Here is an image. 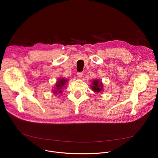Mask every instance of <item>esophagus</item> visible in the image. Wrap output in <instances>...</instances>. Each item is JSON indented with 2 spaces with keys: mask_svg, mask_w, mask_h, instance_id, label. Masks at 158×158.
Here are the masks:
<instances>
[{
  "mask_svg": "<svg viewBox=\"0 0 158 158\" xmlns=\"http://www.w3.org/2000/svg\"><path fill=\"white\" fill-rule=\"evenodd\" d=\"M82 76H83V72H78V73H77V76H78V77L81 78V77H82Z\"/></svg>",
  "mask_w": 158,
  "mask_h": 158,
  "instance_id": "obj_1",
  "label": "esophagus"
}]
</instances>
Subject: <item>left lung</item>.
<instances>
[{
    "instance_id": "obj_1",
    "label": "left lung",
    "mask_w": 158,
    "mask_h": 158,
    "mask_svg": "<svg viewBox=\"0 0 158 158\" xmlns=\"http://www.w3.org/2000/svg\"><path fill=\"white\" fill-rule=\"evenodd\" d=\"M102 86L103 85L101 83V82H99V81L96 80L92 82V85L91 86H92V89L95 92L98 93L102 90V88H103Z\"/></svg>"
}]
</instances>
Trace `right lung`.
<instances>
[{"instance_id":"right-lung-1","label":"right lung","mask_w":158,"mask_h":158,"mask_svg":"<svg viewBox=\"0 0 158 158\" xmlns=\"http://www.w3.org/2000/svg\"><path fill=\"white\" fill-rule=\"evenodd\" d=\"M66 81H67V80L64 79H60L59 80H58V81L57 82V83L56 85V88L55 90H54V94H57L58 92L61 93L62 88L65 85Z\"/></svg>"}]
</instances>
